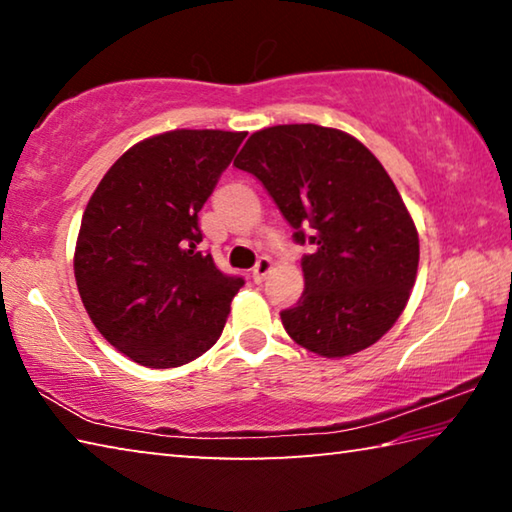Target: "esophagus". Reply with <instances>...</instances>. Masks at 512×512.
<instances>
[{"label":"esophagus","mask_w":512,"mask_h":512,"mask_svg":"<svg viewBox=\"0 0 512 512\" xmlns=\"http://www.w3.org/2000/svg\"><path fill=\"white\" fill-rule=\"evenodd\" d=\"M268 271H271V259H268V257H259L255 268H253V280H255L257 284L264 282V277L268 275Z\"/></svg>","instance_id":"obj_1"}]
</instances>
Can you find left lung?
Masks as SVG:
<instances>
[{
    "label": "left lung",
    "instance_id": "8db88e82",
    "mask_svg": "<svg viewBox=\"0 0 512 512\" xmlns=\"http://www.w3.org/2000/svg\"><path fill=\"white\" fill-rule=\"evenodd\" d=\"M235 167L255 176L293 228L305 291L280 311L287 334L320 357L377 343L409 302L420 244L381 162L348 133L316 124L257 131Z\"/></svg>",
    "mask_w": 512,
    "mask_h": 512
}]
</instances>
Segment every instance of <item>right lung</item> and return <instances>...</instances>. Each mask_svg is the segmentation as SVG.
I'll use <instances>...</instances> for the list:
<instances>
[{"label": "right lung", "instance_id": "1", "mask_svg": "<svg viewBox=\"0 0 512 512\" xmlns=\"http://www.w3.org/2000/svg\"><path fill=\"white\" fill-rule=\"evenodd\" d=\"M246 133L169 131L128 149L94 189L76 241L81 300L112 348L176 368L219 341L244 277L198 248V212Z\"/></svg>", "mask_w": 512, "mask_h": 512}]
</instances>
